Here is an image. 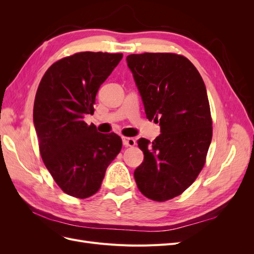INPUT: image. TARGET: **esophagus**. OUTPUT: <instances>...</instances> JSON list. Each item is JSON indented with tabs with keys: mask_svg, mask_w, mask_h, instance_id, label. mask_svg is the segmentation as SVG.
<instances>
[{
	"mask_svg": "<svg viewBox=\"0 0 254 254\" xmlns=\"http://www.w3.org/2000/svg\"><path fill=\"white\" fill-rule=\"evenodd\" d=\"M122 140H123V144H124L125 146H130V147H132V146L135 145V140L133 139V137L124 136Z\"/></svg>",
	"mask_w": 254,
	"mask_h": 254,
	"instance_id": "esophagus-1",
	"label": "esophagus"
}]
</instances>
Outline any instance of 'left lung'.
I'll list each match as a JSON object with an SVG mask.
<instances>
[{
    "label": "left lung",
    "mask_w": 254,
    "mask_h": 254,
    "mask_svg": "<svg viewBox=\"0 0 254 254\" xmlns=\"http://www.w3.org/2000/svg\"><path fill=\"white\" fill-rule=\"evenodd\" d=\"M126 61L146 118L161 128L152 143L137 140L144 161L134 179L144 196L165 201L183 193L204 165L212 141L205 84L194 64L176 54H132Z\"/></svg>",
    "instance_id": "8db88e82"
}]
</instances>
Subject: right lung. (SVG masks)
I'll use <instances>...</instances> for the list:
<instances>
[{"label": "right lung", "mask_w": 254, "mask_h": 254, "mask_svg": "<svg viewBox=\"0 0 254 254\" xmlns=\"http://www.w3.org/2000/svg\"><path fill=\"white\" fill-rule=\"evenodd\" d=\"M123 54L82 52L60 59L42 77L34 104V126L43 162L67 195L88 198L102 186L122 149L121 137L99 133L83 121Z\"/></svg>", "instance_id": "add662e5"}]
</instances>
